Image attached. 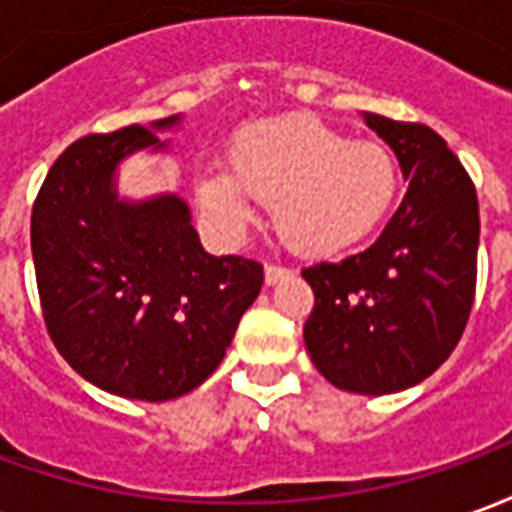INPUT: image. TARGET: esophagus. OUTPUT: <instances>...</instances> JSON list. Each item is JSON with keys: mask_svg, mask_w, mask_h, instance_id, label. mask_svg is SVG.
<instances>
[{"mask_svg": "<svg viewBox=\"0 0 512 512\" xmlns=\"http://www.w3.org/2000/svg\"><path fill=\"white\" fill-rule=\"evenodd\" d=\"M285 277H290V268L266 263V285H277L279 279H285Z\"/></svg>", "mask_w": 512, "mask_h": 512, "instance_id": "1", "label": "esophagus"}]
</instances>
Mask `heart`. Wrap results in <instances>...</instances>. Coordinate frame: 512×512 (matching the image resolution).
Returning <instances> with one entry per match:
<instances>
[{
  "label": "heart",
  "mask_w": 512,
  "mask_h": 512,
  "mask_svg": "<svg viewBox=\"0 0 512 512\" xmlns=\"http://www.w3.org/2000/svg\"><path fill=\"white\" fill-rule=\"evenodd\" d=\"M230 175H205L200 202L224 233L252 222L246 197L268 202L285 244L307 257L351 249L384 222L397 194V161L378 142H354L312 115L241 128L227 150Z\"/></svg>",
  "instance_id": "1"
}]
</instances>
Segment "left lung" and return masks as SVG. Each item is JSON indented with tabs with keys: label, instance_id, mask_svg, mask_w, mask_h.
<instances>
[{
	"label": "left lung",
	"instance_id": "1",
	"mask_svg": "<svg viewBox=\"0 0 512 512\" xmlns=\"http://www.w3.org/2000/svg\"><path fill=\"white\" fill-rule=\"evenodd\" d=\"M395 150L406 197L365 252L301 271L315 293L304 323L312 365L356 395H392L433 376L474 301L480 211L472 178L422 123L365 112Z\"/></svg>",
	"mask_w": 512,
	"mask_h": 512
}]
</instances>
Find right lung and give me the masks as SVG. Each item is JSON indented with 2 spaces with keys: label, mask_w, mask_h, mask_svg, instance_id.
<instances>
[{
  "label": "right lung",
  "mask_w": 512,
  "mask_h": 512,
  "mask_svg": "<svg viewBox=\"0 0 512 512\" xmlns=\"http://www.w3.org/2000/svg\"><path fill=\"white\" fill-rule=\"evenodd\" d=\"M150 126L76 139L32 208L40 307L65 362L104 392L164 403L211 376L238 321L263 288V266L213 257L178 194L117 197V167L136 150H164Z\"/></svg>",
  "instance_id": "add662e5"
}]
</instances>
